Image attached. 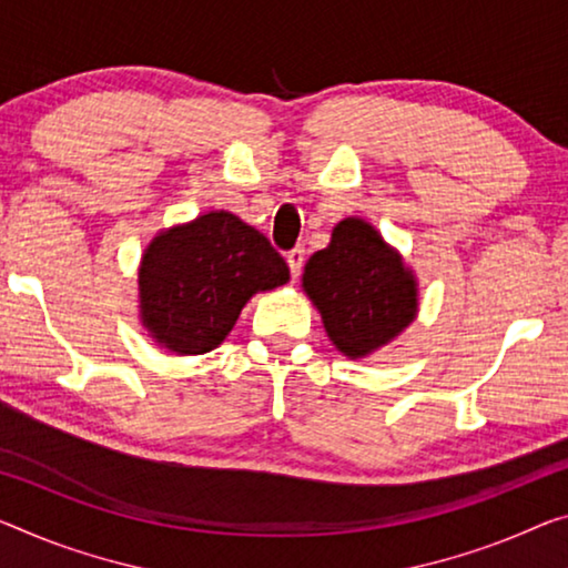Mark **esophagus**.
Masks as SVG:
<instances>
[{
    "mask_svg": "<svg viewBox=\"0 0 568 568\" xmlns=\"http://www.w3.org/2000/svg\"><path fill=\"white\" fill-rule=\"evenodd\" d=\"M286 264H290V272L296 278L302 274V266H304V248L302 246H294L290 254H286Z\"/></svg>",
    "mask_w": 568,
    "mask_h": 568,
    "instance_id": "34e87169",
    "label": "esophagus"
}]
</instances>
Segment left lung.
Returning a JSON list of instances; mask_svg holds the SVG:
<instances>
[{
  "label": "left lung",
  "instance_id": "1",
  "mask_svg": "<svg viewBox=\"0 0 568 568\" xmlns=\"http://www.w3.org/2000/svg\"><path fill=\"white\" fill-rule=\"evenodd\" d=\"M302 286L333 345L353 361L398 337L418 310L412 268L361 217L335 225L329 246L304 266Z\"/></svg>",
  "mask_w": 568,
  "mask_h": 568
}]
</instances>
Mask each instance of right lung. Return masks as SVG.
Wrapping results in <instances>:
<instances>
[{"mask_svg": "<svg viewBox=\"0 0 568 568\" xmlns=\"http://www.w3.org/2000/svg\"><path fill=\"white\" fill-rule=\"evenodd\" d=\"M290 282V266L264 233L213 211L154 235L139 266V314L178 355L211 353L256 292Z\"/></svg>", "mask_w": 568, "mask_h": 568, "instance_id": "obj_1", "label": "right lung"}]
</instances>
